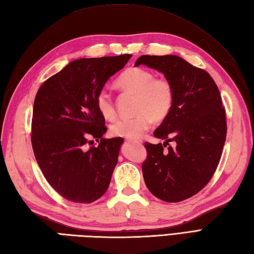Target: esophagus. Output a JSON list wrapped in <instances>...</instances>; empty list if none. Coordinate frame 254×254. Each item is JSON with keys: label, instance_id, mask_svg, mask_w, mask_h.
<instances>
[{"label": "esophagus", "instance_id": "1", "mask_svg": "<svg viewBox=\"0 0 254 254\" xmlns=\"http://www.w3.org/2000/svg\"><path fill=\"white\" fill-rule=\"evenodd\" d=\"M127 143H134V144H141L142 141H138V139H130V138H127L126 139Z\"/></svg>", "mask_w": 254, "mask_h": 254}]
</instances>
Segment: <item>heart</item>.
<instances>
[{
  "label": "heart",
  "mask_w": 254,
  "mask_h": 254,
  "mask_svg": "<svg viewBox=\"0 0 254 254\" xmlns=\"http://www.w3.org/2000/svg\"><path fill=\"white\" fill-rule=\"evenodd\" d=\"M123 91L136 95L133 118L119 119L110 127L112 135L126 138H137L147 131L154 122H163L169 116L174 106V88L168 79L155 77L153 72L143 67H130L124 71L116 82ZM97 109L107 120L116 117L112 97L107 90H101L96 98Z\"/></svg>",
  "instance_id": "obj_1"
}]
</instances>
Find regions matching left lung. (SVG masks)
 Wrapping results in <instances>:
<instances>
[{
  "label": "left lung",
  "instance_id": "8db88e82",
  "mask_svg": "<svg viewBox=\"0 0 254 254\" xmlns=\"http://www.w3.org/2000/svg\"><path fill=\"white\" fill-rule=\"evenodd\" d=\"M143 64L164 74L174 88V106L154 136L175 141V148L145 143L142 170L145 185L156 197L176 203L193 196L216 170L226 141V115L212 76L177 56H142Z\"/></svg>",
  "mask_w": 254,
  "mask_h": 254
}]
</instances>
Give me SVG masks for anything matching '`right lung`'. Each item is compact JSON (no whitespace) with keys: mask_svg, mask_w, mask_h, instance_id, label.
Returning <instances> with one entry per match:
<instances>
[{"mask_svg":"<svg viewBox=\"0 0 254 254\" xmlns=\"http://www.w3.org/2000/svg\"><path fill=\"white\" fill-rule=\"evenodd\" d=\"M131 55L78 59L48 78L34 102L31 144L49 185L64 198L91 203L109 188L122 137L104 138L96 98ZM90 138L101 141L88 150Z\"/></svg>","mask_w":254,"mask_h":254,"instance_id":"obj_1","label":"right lung"}]
</instances>
